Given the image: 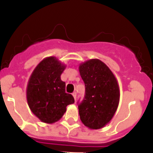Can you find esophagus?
I'll return each mask as SVG.
<instances>
[{"label": "esophagus", "mask_w": 153, "mask_h": 153, "mask_svg": "<svg viewBox=\"0 0 153 153\" xmlns=\"http://www.w3.org/2000/svg\"><path fill=\"white\" fill-rule=\"evenodd\" d=\"M76 95H77L76 92H73V93H72V96H73L74 99L75 100H76Z\"/></svg>", "instance_id": "esophagus-1"}]
</instances>
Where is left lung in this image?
Returning a JSON list of instances; mask_svg holds the SVG:
<instances>
[{
  "label": "left lung",
  "mask_w": 153,
  "mask_h": 153,
  "mask_svg": "<svg viewBox=\"0 0 153 153\" xmlns=\"http://www.w3.org/2000/svg\"><path fill=\"white\" fill-rule=\"evenodd\" d=\"M85 84V96L78 104L81 121L89 129H98L112 120L118 106L120 89L115 75L99 59L79 65Z\"/></svg>",
  "instance_id": "obj_1"
}]
</instances>
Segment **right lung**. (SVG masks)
I'll return each instance as SVG.
<instances>
[{"label":"right lung","mask_w":153,"mask_h":153,"mask_svg":"<svg viewBox=\"0 0 153 153\" xmlns=\"http://www.w3.org/2000/svg\"><path fill=\"white\" fill-rule=\"evenodd\" d=\"M66 69L55 57H47L37 65L29 78L27 99L32 113L42 122L53 124L61 119L67 106L75 102L66 93L65 82L61 75Z\"/></svg>","instance_id":"add662e5"}]
</instances>
